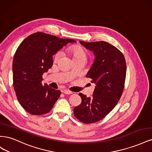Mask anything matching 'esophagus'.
Listing matches in <instances>:
<instances>
[{"instance_id": "1", "label": "esophagus", "mask_w": 152, "mask_h": 152, "mask_svg": "<svg viewBox=\"0 0 152 152\" xmlns=\"http://www.w3.org/2000/svg\"><path fill=\"white\" fill-rule=\"evenodd\" d=\"M63 93L65 94H71L73 93V92L69 91L68 89H65L64 91H63Z\"/></svg>"}]
</instances>
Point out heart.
<instances>
[{"mask_svg": "<svg viewBox=\"0 0 152 152\" xmlns=\"http://www.w3.org/2000/svg\"><path fill=\"white\" fill-rule=\"evenodd\" d=\"M68 52L72 55L73 59L78 60V59H87V54L86 50L79 45H73L68 49ZM63 56V52L61 50L58 51L54 54V61H58Z\"/></svg>", "mask_w": 152, "mask_h": 152, "instance_id": "b5f03b06", "label": "heart"}]
</instances>
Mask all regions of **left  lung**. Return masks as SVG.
<instances>
[{
	"mask_svg": "<svg viewBox=\"0 0 152 152\" xmlns=\"http://www.w3.org/2000/svg\"><path fill=\"white\" fill-rule=\"evenodd\" d=\"M80 42L96 56L86 75L96 87L91 98L79 94L82 102L74 108L73 113L81 122L93 124L107 116L121 99L126 77V62L121 50L108 42Z\"/></svg>",
	"mask_w": 152,
	"mask_h": 152,
	"instance_id": "1",
	"label": "left lung"
}]
</instances>
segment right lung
<instances>
[{
    "label": "right lung",
    "instance_id": "add662e5",
    "mask_svg": "<svg viewBox=\"0 0 152 152\" xmlns=\"http://www.w3.org/2000/svg\"><path fill=\"white\" fill-rule=\"evenodd\" d=\"M72 39L42 32L29 35L18 46L12 62L13 86L18 102L27 112L42 115L50 111L61 91L42 84V75L53 65V56Z\"/></svg>",
    "mask_w": 152,
    "mask_h": 152
}]
</instances>
